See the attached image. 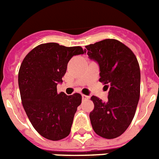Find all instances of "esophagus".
Here are the masks:
<instances>
[{
    "label": "esophagus",
    "instance_id": "1",
    "mask_svg": "<svg viewBox=\"0 0 159 159\" xmlns=\"http://www.w3.org/2000/svg\"><path fill=\"white\" fill-rule=\"evenodd\" d=\"M82 100H83V101L89 99V97H87V96H86V95H84V94H82Z\"/></svg>",
    "mask_w": 159,
    "mask_h": 159
}]
</instances>
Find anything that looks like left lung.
Instances as JSON below:
<instances>
[{
  "label": "left lung",
  "mask_w": 159,
  "mask_h": 159,
  "mask_svg": "<svg viewBox=\"0 0 159 159\" xmlns=\"http://www.w3.org/2000/svg\"><path fill=\"white\" fill-rule=\"evenodd\" d=\"M90 58L98 62L99 81L108 89V101L92 96L90 120L102 138L120 136L132 122L140 95V69L133 51L117 39H106L86 46ZM85 51V53H86Z\"/></svg>",
  "instance_id": "left-lung-1"
}]
</instances>
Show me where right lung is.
Wrapping results in <instances>:
<instances>
[{"label":"right lung","instance_id":"obj_1","mask_svg":"<svg viewBox=\"0 0 159 159\" xmlns=\"http://www.w3.org/2000/svg\"><path fill=\"white\" fill-rule=\"evenodd\" d=\"M84 53L80 46L42 43L21 63L18 82L22 105L34 128L47 139L60 140L70 134L82 96L57 93V85L62 82L69 60Z\"/></svg>","mask_w":159,"mask_h":159}]
</instances>
